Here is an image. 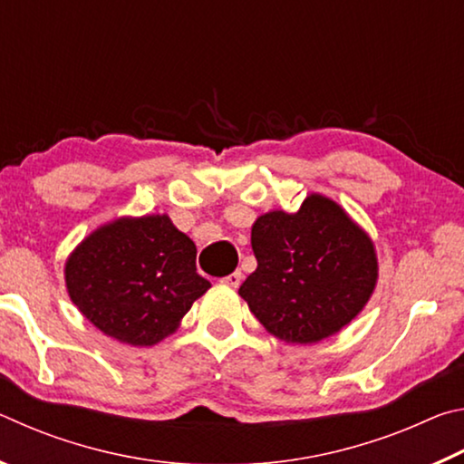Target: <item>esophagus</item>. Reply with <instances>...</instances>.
<instances>
[{"label": "esophagus", "instance_id": "esophagus-1", "mask_svg": "<svg viewBox=\"0 0 464 464\" xmlns=\"http://www.w3.org/2000/svg\"><path fill=\"white\" fill-rule=\"evenodd\" d=\"M241 280H243V274H241L239 270L227 274V276L223 278L225 285H229V286H233V288H237V286L241 285Z\"/></svg>", "mask_w": 464, "mask_h": 464}]
</instances>
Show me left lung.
<instances>
[{
  "instance_id": "obj_1",
  "label": "left lung",
  "mask_w": 464,
  "mask_h": 464,
  "mask_svg": "<svg viewBox=\"0 0 464 464\" xmlns=\"http://www.w3.org/2000/svg\"><path fill=\"white\" fill-rule=\"evenodd\" d=\"M257 268L239 286L249 311L286 343H317L354 319L379 278L374 243L321 194L251 227Z\"/></svg>"
}]
</instances>
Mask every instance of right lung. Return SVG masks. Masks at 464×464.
Here are the masks:
<instances>
[{
    "instance_id": "add662e5",
    "label": "right lung",
    "mask_w": 464,
    "mask_h": 464,
    "mask_svg": "<svg viewBox=\"0 0 464 464\" xmlns=\"http://www.w3.org/2000/svg\"><path fill=\"white\" fill-rule=\"evenodd\" d=\"M69 298L102 334L153 345L179 327L210 282L196 246L168 215L121 217L90 233L65 262Z\"/></svg>"
}]
</instances>
